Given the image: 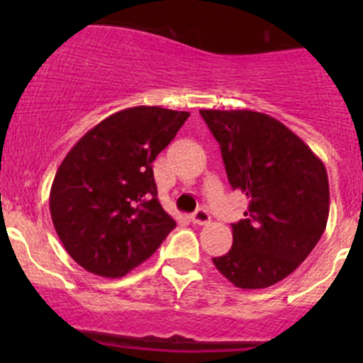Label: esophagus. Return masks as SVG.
I'll list each match as a JSON object with an SVG mask.
<instances>
[{
	"instance_id": "1",
	"label": "esophagus",
	"mask_w": 363,
	"mask_h": 363,
	"mask_svg": "<svg viewBox=\"0 0 363 363\" xmlns=\"http://www.w3.org/2000/svg\"><path fill=\"white\" fill-rule=\"evenodd\" d=\"M191 221L195 223V225H208L211 223V216H208L207 211H203V208H199L196 212H193L191 214Z\"/></svg>"
}]
</instances>
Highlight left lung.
I'll return each mask as SVG.
<instances>
[{"mask_svg": "<svg viewBox=\"0 0 363 363\" xmlns=\"http://www.w3.org/2000/svg\"><path fill=\"white\" fill-rule=\"evenodd\" d=\"M200 113L219 142L230 186L250 199L246 219L232 225V250L212 262L233 286H272L323 235L330 208L327 168L302 138L267 113Z\"/></svg>", "mask_w": 363, "mask_h": 363, "instance_id": "left-lung-1", "label": "left lung"}]
</instances>
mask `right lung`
I'll return each instance as SVG.
<instances>
[{
  "label": "right lung",
  "instance_id": "obj_1",
  "mask_svg": "<svg viewBox=\"0 0 363 363\" xmlns=\"http://www.w3.org/2000/svg\"><path fill=\"white\" fill-rule=\"evenodd\" d=\"M189 112L131 107L91 128L50 188V218L65 250L101 277L126 276L155 255L175 228L158 202L152 161Z\"/></svg>",
  "mask_w": 363,
  "mask_h": 363
}]
</instances>
